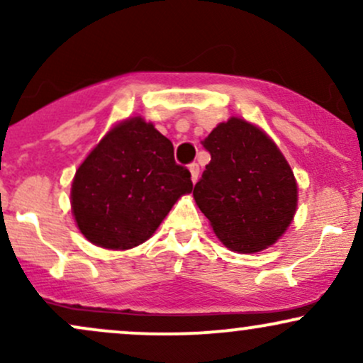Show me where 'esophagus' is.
I'll return each mask as SVG.
<instances>
[{
	"label": "esophagus",
	"mask_w": 363,
	"mask_h": 363,
	"mask_svg": "<svg viewBox=\"0 0 363 363\" xmlns=\"http://www.w3.org/2000/svg\"><path fill=\"white\" fill-rule=\"evenodd\" d=\"M189 172H191V179H193V182L198 181V177H199V165L198 164H191L189 165Z\"/></svg>",
	"instance_id": "obj_1"
}]
</instances>
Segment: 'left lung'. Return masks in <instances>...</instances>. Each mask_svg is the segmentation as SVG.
<instances>
[{
	"label": "left lung",
	"mask_w": 363,
	"mask_h": 363,
	"mask_svg": "<svg viewBox=\"0 0 363 363\" xmlns=\"http://www.w3.org/2000/svg\"><path fill=\"white\" fill-rule=\"evenodd\" d=\"M211 160L193 196L218 239L237 252L277 242L297 210V182L259 128L232 118L203 141Z\"/></svg>",
	"instance_id": "8db88e82"
}]
</instances>
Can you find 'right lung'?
Instances as JSON below:
<instances>
[{
    "label": "right lung",
    "mask_w": 363,
    "mask_h": 363,
    "mask_svg": "<svg viewBox=\"0 0 363 363\" xmlns=\"http://www.w3.org/2000/svg\"><path fill=\"white\" fill-rule=\"evenodd\" d=\"M193 191L174 147L141 118L112 128L78 167L72 208L82 234L106 249L135 247L152 237L179 196Z\"/></svg>",
    "instance_id": "add662e5"
}]
</instances>
